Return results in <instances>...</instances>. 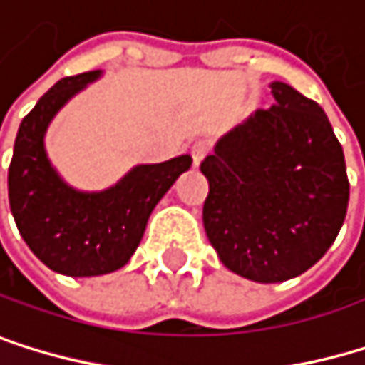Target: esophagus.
<instances>
[{"mask_svg":"<svg viewBox=\"0 0 365 365\" xmlns=\"http://www.w3.org/2000/svg\"><path fill=\"white\" fill-rule=\"evenodd\" d=\"M209 154V143L207 141H195L191 145V158H193V165L197 168L200 163H202V158Z\"/></svg>","mask_w":365,"mask_h":365,"instance_id":"obj_1","label":"esophagus"}]
</instances>
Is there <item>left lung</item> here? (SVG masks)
<instances>
[{"instance_id": "1", "label": "left lung", "mask_w": 365, "mask_h": 365, "mask_svg": "<svg viewBox=\"0 0 365 365\" xmlns=\"http://www.w3.org/2000/svg\"><path fill=\"white\" fill-rule=\"evenodd\" d=\"M217 139L200 172L202 222L220 261L255 283H283L316 265L349 209L344 150L327 113L285 82Z\"/></svg>"}]
</instances>
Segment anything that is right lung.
<instances>
[{"instance_id":"1","label":"right lung","mask_w":365,"mask_h":365,"mask_svg":"<svg viewBox=\"0 0 365 365\" xmlns=\"http://www.w3.org/2000/svg\"><path fill=\"white\" fill-rule=\"evenodd\" d=\"M102 71L63 78L24 117L8 170L10 211L28 248L65 277H100L135 255L148 220L176 178L191 168L180 154L165 163L135 165L102 191L71 187L45 150L49 123Z\"/></svg>"}]
</instances>
